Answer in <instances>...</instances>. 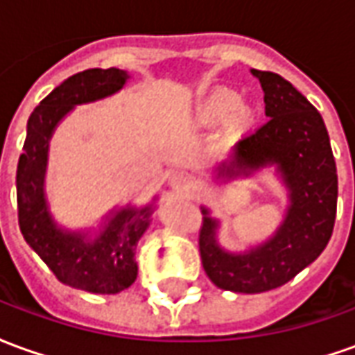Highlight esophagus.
<instances>
[{
	"instance_id": "1",
	"label": "esophagus",
	"mask_w": 355,
	"mask_h": 355,
	"mask_svg": "<svg viewBox=\"0 0 355 355\" xmlns=\"http://www.w3.org/2000/svg\"><path fill=\"white\" fill-rule=\"evenodd\" d=\"M169 186L178 193H186L192 188V178L184 171H175L169 177Z\"/></svg>"
}]
</instances>
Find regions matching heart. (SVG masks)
Segmentation results:
<instances>
[{
    "label": "heart",
    "instance_id": "heart-1",
    "mask_svg": "<svg viewBox=\"0 0 355 355\" xmlns=\"http://www.w3.org/2000/svg\"><path fill=\"white\" fill-rule=\"evenodd\" d=\"M228 119V125L234 131H241L253 123L254 112L251 106L239 104V94L230 89H218L211 93L196 110L193 121L200 127H211Z\"/></svg>",
    "mask_w": 355,
    "mask_h": 355
}]
</instances>
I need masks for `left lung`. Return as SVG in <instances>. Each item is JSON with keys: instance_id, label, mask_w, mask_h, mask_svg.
<instances>
[{"instance_id": "obj_1", "label": "left lung", "mask_w": 355, "mask_h": 355, "mask_svg": "<svg viewBox=\"0 0 355 355\" xmlns=\"http://www.w3.org/2000/svg\"><path fill=\"white\" fill-rule=\"evenodd\" d=\"M253 76L261 81L270 119L239 140L220 175L239 177L277 163L293 203L274 238L245 254H228L216 245V223L207 209L198 239L209 279L224 291L249 295L287 283L323 253L335 228L338 196L335 157L320 112L282 76L261 70Z\"/></svg>"}]
</instances>
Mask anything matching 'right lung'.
I'll list each match as a JSON object with an SVG mask.
<instances>
[{
  "label": "right lung",
  "mask_w": 355,
  "mask_h": 355,
  "mask_svg": "<svg viewBox=\"0 0 355 355\" xmlns=\"http://www.w3.org/2000/svg\"><path fill=\"white\" fill-rule=\"evenodd\" d=\"M129 73L117 68H91L73 73L35 106L17 165L19 226L58 282L73 289L116 295L137 279L135 249L150 224L152 207L117 213L93 243L80 234H64L51 220L43 200V173L51 132L73 104L96 101L123 87Z\"/></svg>",
  "instance_id": "right-lung-1"
}]
</instances>
